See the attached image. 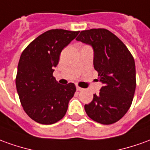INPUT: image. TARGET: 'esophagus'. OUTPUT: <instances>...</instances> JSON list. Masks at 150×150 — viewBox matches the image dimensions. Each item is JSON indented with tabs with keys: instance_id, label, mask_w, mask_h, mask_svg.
<instances>
[{
	"instance_id": "obj_1",
	"label": "esophagus",
	"mask_w": 150,
	"mask_h": 150,
	"mask_svg": "<svg viewBox=\"0 0 150 150\" xmlns=\"http://www.w3.org/2000/svg\"><path fill=\"white\" fill-rule=\"evenodd\" d=\"M76 90H77V91H83V88H79V87L77 86V87H76Z\"/></svg>"
}]
</instances>
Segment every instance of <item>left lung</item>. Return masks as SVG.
Instances as JSON below:
<instances>
[{
    "instance_id": "1",
    "label": "left lung",
    "mask_w": 150,
    "mask_h": 150,
    "mask_svg": "<svg viewBox=\"0 0 150 150\" xmlns=\"http://www.w3.org/2000/svg\"><path fill=\"white\" fill-rule=\"evenodd\" d=\"M76 40L93 50V66L103 84L98 95L93 94L84 105L87 115L101 124H112L129 110L136 90V66L129 50L106 29L82 31Z\"/></svg>"
}]
</instances>
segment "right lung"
Listing matches in <instances>:
<instances>
[{"mask_svg":"<svg viewBox=\"0 0 150 150\" xmlns=\"http://www.w3.org/2000/svg\"><path fill=\"white\" fill-rule=\"evenodd\" d=\"M79 31L53 29L35 39L21 54L16 88L24 111L34 121L53 124L62 119L75 93L73 83L62 85L53 76L62 50Z\"/></svg>","mask_w":150,"mask_h":150,"instance_id":"obj_1","label":"right lung"}]
</instances>
